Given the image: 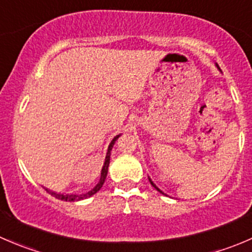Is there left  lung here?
<instances>
[{
  "label": "left lung",
  "mask_w": 252,
  "mask_h": 252,
  "mask_svg": "<svg viewBox=\"0 0 252 252\" xmlns=\"http://www.w3.org/2000/svg\"><path fill=\"white\" fill-rule=\"evenodd\" d=\"M217 67H218V65H217ZM149 180H150V183H151V185H152V187H154V188H155V189H156V190H157V191H159V192H161V194H163V192H162V191H161V190H159V189H158V188H157V187H156V185H155V184H154V182H152V180H151V179H150V178H149Z\"/></svg>",
  "instance_id": "1"
}]
</instances>
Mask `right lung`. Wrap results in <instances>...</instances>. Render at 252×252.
<instances>
[{
    "label": "right lung",
    "mask_w": 252,
    "mask_h": 252,
    "mask_svg": "<svg viewBox=\"0 0 252 252\" xmlns=\"http://www.w3.org/2000/svg\"><path fill=\"white\" fill-rule=\"evenodd\" d=\"M121 136V134L117 136H114L113 140L111 141L110 146H108V151H107V155H106V158H105V163H103V167H102V171H101V177H100V182L97 183V184L95 185V188L94 189H91L90 191L89 192H85V194H81V195H73V194H57V192H53L51 191V190L46 189V191L48 192V194H51L52 196H55L56 199L58 200H63V201H80V200H84V199H88V197L93 196L94 194H96V192L98 191V190L102 188L103 183H105V179L106 177H107V172H108V166H110V157H111V150L112 147H113L114 142H116L117 139Z\"/></svg>",
    "instance_id": "1"
}]
</instances>
